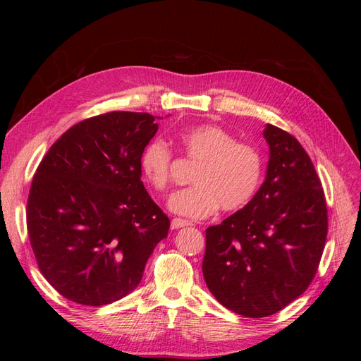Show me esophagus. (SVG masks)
I'll return each mask as SVG.
<instances>
[{
	"mask_svg": "<svg viewBox=\"0 0 361 361\" xmlns=\"http://www.w3.org/2000/svg\"><path fill=\"white\" fill-rule=\"evenodd\" d=\"M188 226H191V223L187 220H182V218H173L171 220V228H174V231L180 227H188Z\"/></svg>",
	"mask_w": 361,
	"mask_h": 361,
	"instance_id": "esophagus-1",
	"label": "esophagus"
}]
</instances>
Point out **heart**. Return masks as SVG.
<instances>
[{"label": "heart", "instance_id": "obj_1", "mask_svg": "<svg viewBox=\"0 0 361 361\" xmlns=\"http://www.w3.org/2000/svg\"><path fill=\"white\" fill-rule=\"evenodd\" d=\"M179 143L185 157L199 167L192 174L194 187L178 192L170 202L171 211L188 218H204L216 212L243 209L255 197L264 173L260 150L218 125H195L182 129ZM173 150L161 140L143 149L140 169L146 180L159 192L173 182Z\"/></svg>", "mask_w": 361, "mask_h": 361}]
</instances>
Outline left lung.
<instances>
[{"mask_svg":"<svg viewBox=\"0 0 361 361\" xmlns=\"http://www.w3.org/2000/svg\"><path fill=\"white\" fill-rule=\"evenodd\" d=\"M265 182L241 211L206 228L203 277L224 307L265 318L297 300L318 271L329 232L325 194L300 141L274 125Z\"/></svg>","mask_w":361,"mask_h":361,"instance_id":"1","label":"left lung"}]
</instances>
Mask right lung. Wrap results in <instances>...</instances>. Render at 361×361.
<instances>
[{
  "label": "right lung",
  "instance_id": "obj_1",
  "mask_svg": "<svg viewBox=\"0 0 361 361\" xmlns=\"http://www.w3.org/2000/svg\"><path fill=\"white\" fill-rule=\"evenodd\" d=\"M147 113L111 111L68 129L40 161L27 231L40 272L73 302L99 307L133 292L170 220L141 182L157 134Z\"/></svg>",
  "mask_w": 361,
  "mask_h": 361
}]
</instances>
